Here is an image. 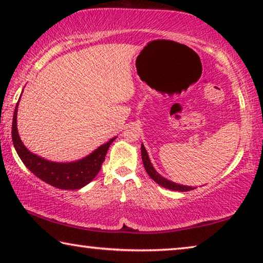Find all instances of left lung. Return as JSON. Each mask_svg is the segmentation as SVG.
I'll use <instances>...</instances> for the list:
<instances>
[{"label":"left lung","mask_w":263,"mask_h":263,"mask_svg":"<svg viewBox=\"0 0 263 263\" xmlns=\"http://www.w3.org/2000/svg\"><path fill=\"white\" fill-rule=\"evenodd\" d=\"M141 158H142V162H144V166H145L146 172H147V174L151 177H152V179L154 180V182H157L158 184L163 186V188H167V189H171V190H175V191H190V190L194 189L193 186L174 183V182H172V181H169L167 179H164V177H162L161 175H160L159 173L153 168L152 163H151L149 158H148V154H147V151H146L144 145H141Z\"/></svg>","instance_id":"1"}]
</instances>
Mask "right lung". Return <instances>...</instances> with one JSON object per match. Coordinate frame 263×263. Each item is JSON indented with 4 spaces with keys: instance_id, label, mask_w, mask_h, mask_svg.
I'll return each mask as SVG.
<instances>
[{
    "instance_id": "1",
    "label": "right lung",
    "mask_w": 263,
    "mask_h": 263,
    "mask_svg": "<svg viewBox=\"0 0 263 263\" xmlns=\"http://www.w3.org/2000/svg\"><path fill=\"white\" fill-rule=\"evenodd\" d=\"M17 106H18V103L16 104L14 118H12V142H14L17 154L30 172H32L35 176L46 183L64 190H77L82 188L99 174L102 163L105 160L106 152L116 138L110 139L91 154H89L88 157L79 160V161L69 163L48 161V160L29 152L20 139L16 123Z\"/></svg>"
}]
</instances>
